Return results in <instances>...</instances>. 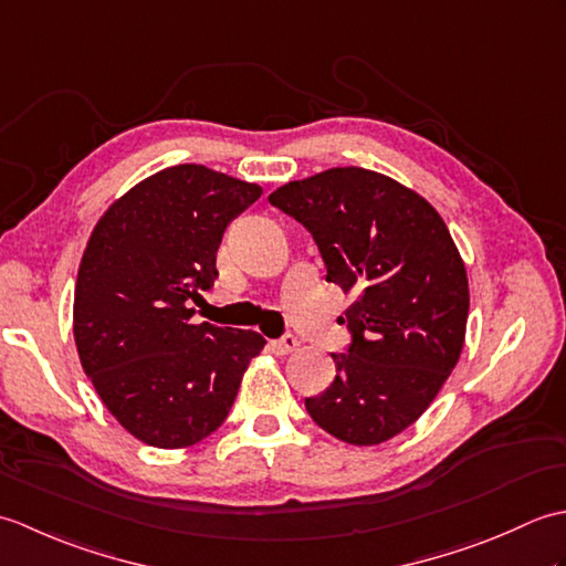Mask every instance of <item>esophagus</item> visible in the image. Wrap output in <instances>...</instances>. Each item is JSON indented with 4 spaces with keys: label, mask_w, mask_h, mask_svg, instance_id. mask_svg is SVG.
I'll return each instance as SVG.
<instances>
[{
    "label": "esophagus",
    "mask_w": 566,
    "mask_h": 566,
    "mask_svg": "<svg viewBox=\"0 0 566 566\" xmlns=\"http://www.w3.org/2000/svg\"><path fill=\"white\" fill-rule=\"evenodd\" d=\"M296 345H298V340L294 338L292 333H286V335H282L280 340H272V343H270L274 355H290V353L296 350Z\"/></svg>",
    "instance_id": "1"
}]
</instances>
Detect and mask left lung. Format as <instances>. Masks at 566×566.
Instances as JSON below:
<instances>
[{"mask_svg": "<svg viewBox=\"0 0 566 566\" xmlns=\"http://www.w3.org/2000/svg\"><path fill=\"white\" fill-rule=\"evenodd\" d=\"M314 235L326 280L353 292L338 318L335 379L306 411L333 438L379 444L423 416L460 359L469 314L464 262L416 191L365 167H333L268 197Z\"/></svg>", "mask_w": 566, "mask_h": 566, "instance_id": "1", "label": "left lung"}]
</instances>
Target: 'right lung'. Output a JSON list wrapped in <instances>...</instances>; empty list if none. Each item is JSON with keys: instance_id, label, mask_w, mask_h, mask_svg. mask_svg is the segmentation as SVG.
<instances>
[{"instance_id": "1", "label": "right lung", "mask_w": 566, "mask_h": 566, "mask_svg": "<svg viewBox=\"0 0 566 566\" xmlns=\"http://www.w3.org/2000/svg\"><path fill=\"white\" fill-rule=\"evenodd\" d=\"M262 189L203 165L143 179L94 226L75 286V343L99 399L130 436L189 448L219 428L264 338L195 326L228 223Z\"/></svg>"}]
</instances>
